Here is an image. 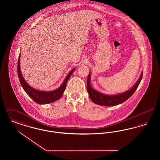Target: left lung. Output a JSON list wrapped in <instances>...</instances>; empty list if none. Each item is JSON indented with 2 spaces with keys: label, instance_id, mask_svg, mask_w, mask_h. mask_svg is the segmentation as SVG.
Instances as JSON below:
<instances>
[{
  "label": "left lung",
  "instance_id": "1",
  "mask_svg": "<svg viewBox=\"0 0 160 160\" xmlns=\"http://www.w3.org/2000/svg\"><path fill=\"white\" fill-rule=\"evenodd\" d=\"M143 77V72L137 83L129 90L116 95H107L93 89L91 86V74L89 73L87 79V90L92 102L102 106H114L125 102L131 97L136 91Z\"/></svg>",
  "mask_w": 160,
  "mask_h": 160
}]
</instances>
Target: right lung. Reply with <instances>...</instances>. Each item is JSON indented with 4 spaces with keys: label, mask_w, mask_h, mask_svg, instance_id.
Listing matches in <instances>:
<instances>
[{
    "label": "right lung",
    "mask_w": 160,
    "mask_h": 160,
    "mask_svg": "<svg viewBox=\"0 0 160 160\" xmlns=\"http://www.w3.org/2000/svg\"><path fill=\"white\" fill-rule=\"evenodd\" d=\"M74 69H75L74 68L72 69L69 72L67 76L66 77L64 82L58 89L53 91H39L38 90H36L32 88L31 86H30V85H29L26 82V81L23 78L22 74L20 71V56L18 57V65H17L18 76L19 78L20 82L23 87V89L32 99L39 104H46L51 103L58 99H60L63 93V92L65 90L66 86L68 81L69 78L72 74Z\"/></svg>",
    "instance_id": "add662e5"
}]
</instances>
